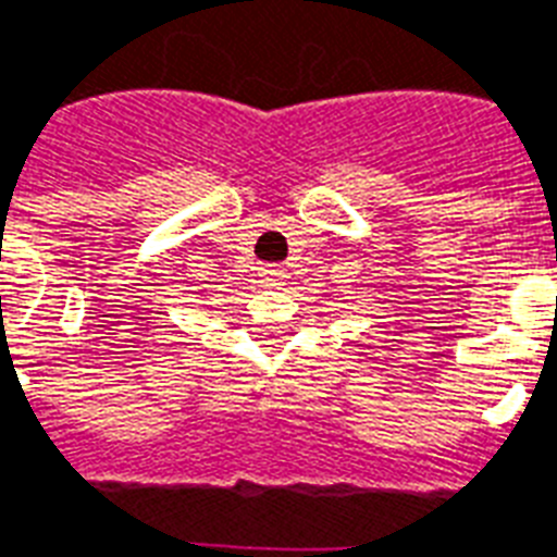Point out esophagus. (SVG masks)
Returning a JSON list of instances; mask_svg holds the SVG:
<instances>
[{"label":"esophagus","instance_id":"1","mask_svg":"<svg viewBox=\"0 0 557 557\" xmlns=\"http://www.w3.org/2000/svg\"><path fill=\"white\" fill-rule=\"evenodd\" d=\"M262 280H265L269 286H280V283L286 280V271L280 269V265H271V269L262 271Z\"/></svg>","mask_w":557,"mask_h":557}]
</instances>
